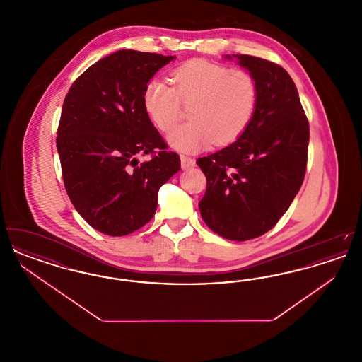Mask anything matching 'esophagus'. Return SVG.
I'll return each mask as SVG.
<instances>
[{
  "label": "esophagus",
  "instance_id": "esophagus-1",
  "mask_svg": "<svg viewBox=\"0 0 362 362\" xmlns=\"http://www.w3.org/2000/svg\"><path fill=\"white\" fill-rule=\"evenodd\" d=\"M180 163H182V168L183 170H189L195 167V160L189 156H180Z\"/></svg>",
  "mask_w": 362,
  "mask_h": 362
}]
</instances>
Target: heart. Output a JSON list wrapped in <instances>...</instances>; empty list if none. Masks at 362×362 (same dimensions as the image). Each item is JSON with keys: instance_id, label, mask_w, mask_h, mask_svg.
<instances>
[{"instance_id": "obj_1", "label": "heart", "mask_w": 362, "mask_h": 362, "mask_svg": "<svg viewBox=\"0 0 362 362\" xmlns=\"http://www.w3.org/2000/svg\"><path fill=\"white\" fill-rule=\"evenodd\" d=\"M175 88L160 77L151 78L142 92L144 108L156 127L170 133L182 119V103L191 104L192 121L168 137L179 151H195L210 142L226 145L240 137L254 117L258 88L241 69L205 59H191L173 71Z\"/></svg>"}]
</instances>
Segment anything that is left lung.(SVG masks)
Here are the masks:
<instances>
[{"label":"left lung","mask_w":362,"mask_h":362,"mask_svg":"<svg viewBox=\"0 0 362 362\" xmlns=\"http://www.w3.org/2000/svg\"><path fill=\"white\" fill-rule=\"evenodd\" d=\"M250 71L258 88L254 117L235 142L201 157L207 179L199 211L229 240L255 239L289 209L303 185L310 126L288 71L251 55H225Z\"/></svg>","instance_id":"obj_1"}]
</instances>
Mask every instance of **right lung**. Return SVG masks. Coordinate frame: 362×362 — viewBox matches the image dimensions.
Here are the masks:
<instances>
[{
	"instance_id": "1",
	"label": "right lung",
	"mask_w": 362,
	"mask_h": 362,
	"mask_svg": "<svg viewBox=\"0 0 362 362\" xmlns=\"http://www.w3.org/2000/svg\"><path fill=\"white\" fill-rule=\"evenodd\" d=\"M175 55L119 50L73 83L57 133L65 189L78 214L108 236L129 235L152 220L158 189L180 158L149 119L142 92ZM152 154L139 163L137 156Z\"/></svg>"
}]
</instances>
